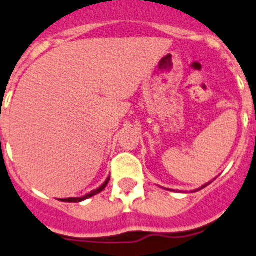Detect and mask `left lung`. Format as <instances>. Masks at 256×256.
I'll return each instance as SVG.
<instances>
[{"instance_id": "8db88e82", "label": "left lung", "mask_w": 256, "mask_h": 256, "mask_svg": "<svg viewBox=\"0 0 256 256\" xmlns=\"http://www.w3.org/2000/svg\"><path fill=\"white\" fill-rule=\"evenodd\" d=\"M208 186V184H205V186H202V188H205V186Z\"/></svg>"}]
</instances>
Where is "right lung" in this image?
I'll use <instances>...</instances> for the list:
<instances>
[{
    "mask_svg": "<svg viewBox=\"0 0 256 256\" xmlns=\"http://www.w3.org/2000/svg\"><path fill=\"white\" fill-rule=\"evenodd\" d=\"M108 182H110V178H108V179H106V180L104 182L103 186H99L98 190H92V192L88 193V194H86V196H82V197H80V198H74V197H73V198H63V200H60V201H64V202H80V201H84V200L88 198V197H92V196L98 194V193H100L102 190H103L104 188H106V184H108Z\"/></svg>",
    "mask_w": 256,
    "mask_h": 256,
    "instance_id": "1",
    "label": "right lung"
}]
</instances>
